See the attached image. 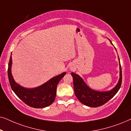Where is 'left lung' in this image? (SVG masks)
I'll use <instances>...</instances> for the list:
<instances>
[{"instance_id": "1", "label": "left lung", "mask_w": 131, "mask_h": 131, "mask_svg": "<svg viewBox=\"0 0 131 131\" xmlns=\"http://www.w3.org/2000/svg\"><path fill=\"white\" fill-rule=\"evenodd\" d=\"M108 40L112 44V41L110 39ZM118 58H119L120 69L119 80L117 85L110 91H98L94 90L89 88L83 79L78 74H75L73 72L71 73L73 79L74 94L80 103L88 107H97L104 104L115 95L121 88L122 79L121 66L119 57H118Z\"/></svg>"}]
</instances>
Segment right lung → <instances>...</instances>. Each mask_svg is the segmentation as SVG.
<instances>
[{
	"label": "right lung",
	"mask_w": 131,
	"mask_h": 131,
	"mask_svg": "<svg viewBox=\"0 0 131 131\" xmlns=\"http://www.w3.org/2000/svg\"><path fill=\"white\" fill-rule=\"evenodd\" d=\"M12 64L10 56L8 70L9 82L12 91L19 99L30 107L36 108H45L53 103L56 96L57 85L65 76L66 72L53 77L39 86L27 88L19 85L14 79L11 71Z\"/></svg>",
	"instance_id": "obj_1"
}]
</instances>
